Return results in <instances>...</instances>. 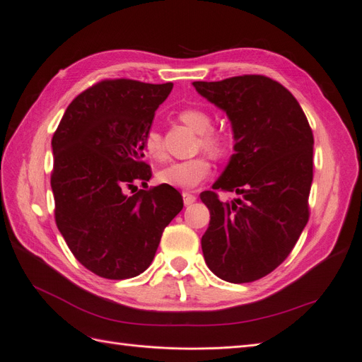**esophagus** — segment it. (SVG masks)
I'll return each instance as SVG.
<instances>
[{"instance_id":"34e87169","label":"esophagus","mask_w":362,"mask_h":362,"mask_svg":"<svg viewBox=\"0 0 362 362\" xmlns=\"http://www.w3.org/2000/svg\"><path fill=\"white\" fill-rule=\"evenodd\" d=\"M182 199H184V205L189 206V205L194 204L197 197L193 193H190V192H182Z\"/></svg>"}]
</instances>
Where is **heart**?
Returning a JSON list of instances; mask_svg holds the SVG:
<instances>
[{"label":"heart","instance_id":"1","mask_svg":"<svg viewBox=\"0 0 362 362\" xmlns=\"http://www.w3.org/2000/svg\"><path fill=\"white\" fill-rule=\"evenodd\" d=\"M178 119L189 126L196 134L197 147L204 148L214 157H223L228 150V135L221 129L212 127L211 115L199 108H184L178 112ZM142 148L146 154L153 160H160L163 158L162 148V136L157 129L150 127L142 138ZM211 173V162L208 156L202 154L189 160L170 162L160 172H158V180L163 184L177 187V189L190 190L197 187L202 181H205Z\"/></svg>","mask_w":362,"mask_h":362}]
</instances>
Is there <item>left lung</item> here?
<instances>
[{"label": "left lung", "mask_w": 362, "mask_h": 362, "mask_svg": "<svg viewBox=\"0 0 362 362\" xmlns=\"http://www.w3.org/2000/svg\"><path fill=\"white\" fill-rule=\"evenodd\" d=\"M193 86L226 111L236 141L212 189L242 196L228 204L211 190L200 194L211 214L202 251L223 281L254 282L290 255L309 221L312 129L293 93L266 76Z\"/></svg>", "instance_id": "8db88e82"}]
</instances>
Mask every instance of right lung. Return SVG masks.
<instances>
[{
  "label": "right lung",
  "mask_w": 362,
  "mask_h": 362,
  "mask_svg": "<svg viewBox=\"0 0 362 362\" xmlns=\"http://www.w3.org/2000/svg\"><path fill=\"white\" fill-rule=\"evenodd\" d=\"M172 83L103 80L68 105L52 138L54 221L78 262L105 279H129L154 258L182 209L172 185H147L142 138ZM144 191L127 195V190Z\"/></svg>",
  "instance_id": "right-lung-1"
}]
</instances>
